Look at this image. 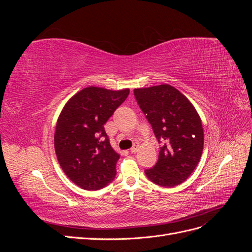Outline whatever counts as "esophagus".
Here are the masks:
<instances>
[{
    "instance_id": "1",
    "label": "esophagus",
    "mask_w": 252,
    "mask_h": 252,
    "mask_svg": "<svg viewBox=\"0 0 252 252\" xmlns=\"http://www.w3.org/2000/svg\"><path fill=\"white\" fill-rule=\"evenodd\" d=\"M138 148H139V143H134L133 144V146L131 147V149H130V152L131 154H135L136 151H138Z\"/></svg>"
}]
</instances>
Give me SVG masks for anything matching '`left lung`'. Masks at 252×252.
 I'll use <instances>...</instances> for the list:
<instances>
[{
	"mask_svg": "<svg viewBox=\"0 0 252 252\" xmlns=\"http://www.w3.org/2000/svg\"><path fill=\"white\" fill-rule=\"evenodd\" d=\"M133 94L161 144L157 164L145 174L157 185L177 186L189 178L202 156L204 131L199 113L168 84L138 88Z\"/></svg>",
	"mask_w": 252,
	"mask_h": 252,
	"instance_id": "obj_1",
	"label": "left lung"
}]
</instances>
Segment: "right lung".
I'll use <instances>...</instances> for the list:
<instances>
[{
  "mask_svg": "<svg viewBox=\"0 0 252 252\" xmlns=\"http://www.w3.org/2000/svg\"><path fill=\"white\" fill-rule=\"evenodd\" d=\"M129 94V89L90 86L66 103L57 122L55 149L61 168L85 190L107 186L117 174L120 155L111 147L104 125Z\"/></svg>",
  "mask_w": 252,
  "mask_h": 252,
  "instance_id": "add662e5",
  "label": "right lung"
}]
</instances>
